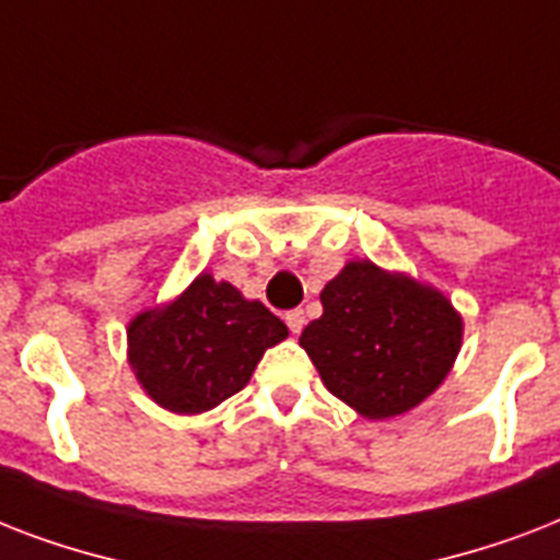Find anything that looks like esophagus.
Listing matches in <instances>:
<instances>
[{"label":"esophagus","mask_w":560,"mask_h":560,"mask_svg":"<svg viewBox=\"0 0 560 560\" xmlns=\"http://www.w3.org/2000/svg\"><path fill=\"white\" fill-rule=\"evenodd\" d=\"M284 323H288V328L293 334H302V328H305V311H288V314H284Z\"/></svg>","instance_id":"1"}]
</instances>
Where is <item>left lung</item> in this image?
<instances>
[{
  "label": "left lung",
  "mask_w": 560,
  "mask_h": 560,
  "mask_svg": "<svg viewBox=\"0 0 560 560\" xmlns=\"http://www.w3.org/2000/svg\"><path fill=\"white\" fill-rule=\"evenodd\" d=\"M319 299L323 316L302 331L299 346L328 392L363 418L418 407L462 349V316L451 299L404 272L349 261Z\"/></svg>",
  "instance_id": "left-lung-1"
}]
</instances>
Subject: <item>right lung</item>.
Segmentation results:
<instances>
[{
	"label": "right lung",
	"mask_w": 560,
	"mask_h": 560,
	"mask_svg": "<svg viewBox=\"0 0 560 560\" xmlns=\"http://www.w3.org/2000/svg\"><path fill=\"white\" fill-rule=\"evenodd\" d=\"M284 337L288 325L261 302L200 272L174 302L127 325V360L160 407L197 416L244 389Z\"/></svg>",
	"instance_id": "add662e5"
}]
</instances>
